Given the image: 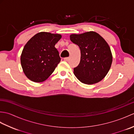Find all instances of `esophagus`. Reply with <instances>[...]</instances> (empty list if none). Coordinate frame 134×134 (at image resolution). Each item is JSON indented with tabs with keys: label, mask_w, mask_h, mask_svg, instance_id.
Masks as SVG:
<instances>
[{
	"label": "esophagus",
	"mask_w": 134,
	"mask_h": 134,
	"mask_svg": "<svg viewBox=\"0 0 134 134\" xmlns=\"http://www.w3.org/2000/svg\"><path fill=\"white\" fill-rule=\"evenodd\" d=\"M69 60V57H67V58H64V61H68Z\"/></svg>",
	"instance_id": "34e87169"
}]
</instances>
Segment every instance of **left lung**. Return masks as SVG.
I'll return each instance as SVG.
<instances>
[{
  "instance_id": "8db88e82",
  "label": "left lung",
  "mask_w": 134,
  "mask_h": 134,
  "mask_svg": "<svg viewBox=\"0 0 134 134\" xmlns=\"http://www.w3.org/2000/svg\"><path fill=\"white\" fill-rule=\"evenodd\" d=\"M70 40L81 50V60L74 69L79 81L87 85L98 83L107 75L112 63V55L107 41L95 32L72 34Z\"/></svg>"
}]
</instances>
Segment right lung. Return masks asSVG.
Here are the masks:
<instances>
[{
	"mask_svg": "<svg viewBox=\"0 0 134 134\" xmlns=\"http://www.w3.org/2000/svg\"><path fill=\"white\" fill-rule=\"evenodd\" d=\"M61 38L59 34L40 32L25 44L21 63L25 75L30 81L44 82L54 71L61 60L55 45Z\"/></svg>",
	"mask_w": 134,
	"mask_h": 134,
	"instance_id": "obj_1",
	"label": "right lung"
}]
</instances>
